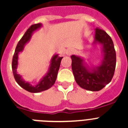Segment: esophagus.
I'll list each match as a JSON object with an SVG mask.
<instances>
[{
	"label": "esophagus",
	"mask_w": 128,
	"mask_h": 128,
	"mask_svg": "<svg viewBox=\"0 0 128 128\" xmlns=\"http://www.w3.org/2000/svg\"><path fill=\"white\" fill-rule=\"evenodd\" d=\"M74 52L75 51H74V50H72V49H70V50H68L67 52H66V54H67L68 55H71V54H74Z\"/></svg>",
	"instance_id": "esophagus-1"
}]
</instances>
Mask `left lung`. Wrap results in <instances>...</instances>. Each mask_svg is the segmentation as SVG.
Here are the masks:
<instances>
[{"mask_svg": "<svg viewBox=\"0 0 128 128\" xmlns=\"http://www.w3.org/2000/svg\"><path fill=\"white\" fill-rule=\"evenodd\" d=\"M95 41L102 44L104 58L102 65L92 72L84 67L82 59L74 55L71 56L72 72L77 84L90 91H99L108 84L114 77L116 66V52L111 37L97 28Z\"/></svg>", "mask_w": 128, "mask_h": 128, "instance_id": "obj_1", "label": "left lung"}]
</instances>
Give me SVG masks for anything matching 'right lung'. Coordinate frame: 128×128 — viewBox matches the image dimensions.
Segmentation results:
<instances>
[{"mask_svg": "<svg viewBox=\"0 0 128 128\" xmlns=\"http://www.w3.org/2000/svg\"><path fill=\"white\" fill-rule=\"evenodd\" d=\"M40 26H41L40 24L32 25L30 26V28L28 30H26L24 35L20 40V41L18 42L17 46L16 47L15 51H14L13 60H12V70H13L14 80L22 88L29 92H31V93H38V92H40L44 91V90H48L54 84L56 78H57L58 72L60 66L61 61L63 58V57H60L58 55H55L52 58L50 66V69H49L48 72L41 80V81L35 86L30 85L29 83L26 82L24 81H23L21 76L16 73V69L18 64V54L23 50L25 44L30 40L32 32L34 30H36Z\"/></svg>", "mask_w": 128, "mask_h": 128, "instance_id": "add662e5", "label": "right lung"}]
</instances>
